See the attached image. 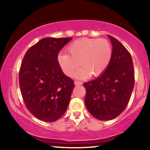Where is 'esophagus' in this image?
I'll return each mask as SVG.
<instances>
[{"mask_svg":"<svg viewBox=\"0 0 150 150\" xmlns=\"http://www.w3.org/2000/svg\"><path fill=\"white\" fill-rule=\"evenodd\" d=\"M82 84H83V83H82V82H81V81H74V85H75L79 86V85H82Z\"/></svg>","mask_w":150,"mask_h":150,"instance_id":"34e87169","label":"esophagus"}]
</instances>
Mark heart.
Instances as JSON below:
<instances>
[{
    "label": "heart",
    "instance_id": "b5f03b06",
    "mask_svg": "<svg viewBox=\"0 0 150 150\" xmlns=\"http://www.w3.org/2000/svg\"><path fill=\"white\" fill-rule=\"evenodd\" d=\"M67 53H59L57 61L67 76H72L77 67L81 66L76 77L86 79L91 74L97 77L102 74L110 64L112 47L105 39L83 38L71 43Z\"/></svg>",
    "mask_w": 150,
    "mask_h": 150
}]
</instances>
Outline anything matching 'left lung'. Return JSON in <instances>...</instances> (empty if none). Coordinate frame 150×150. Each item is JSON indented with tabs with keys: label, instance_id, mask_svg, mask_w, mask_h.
I'll return each instance as SVG.
<instances>
[{
	"label": "left lung",
	"instance_id": "left-lung-1",
	"mask_svg": "<svg viewBox=\"0 0 150 150\" xmlns=\"http://www.w3.org/2000/svg\"><path fill=\"white\" fill-rule=\"evenodd\" d=\"M108 37L112 46L109 65L97 79L83 84L86 107L94 117L102 121L112 120L124 111L134 85L130 52L117 39Z\"/></svg>",
	"mask_w": 150,
	"mask_h": 150
}]
</instances>
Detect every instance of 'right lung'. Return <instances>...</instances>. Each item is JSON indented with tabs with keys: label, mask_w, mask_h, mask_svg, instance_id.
I'll list each match as a JSON object with an SVG mask.
<instances>
[{
	"label": "right lung",
	"mask_w": 150,
	"mask_h": 150,
	"mask_svg": "<svg viewBox=\"0 0 150 150\" xmlns=\"http://www.w3.org/2000/svg\"><path fill=\"white\" fill-rule=\"evenodd\" d=\"M71 38L42 39L27 50L19 71L20 91L33 115L46 122L63 116L74 88L72 79L64 74L57 57Z\"/></svg>",
	"instance_id": "obj_1"
}]
</instances>
